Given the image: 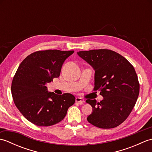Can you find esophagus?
Returning <instances> with one entry per match:
<instances>
[{
	"label": "esophagus",
	"instance_id": "esophagus-1",
	"mask_svg": "<svg viewBox=\"0 0 152 152\" xmlns=\"http://www.w3.org/2000/svg\"><path fill=\"white\" fill-rule=\"evenodd\" d=\"M76 102H78L79 103H83L85 102V100L82 97H79V96H77L76 97Z\"/></svg>",
	"mask_w": 152,
	"mask_h": 152
}]
</instances>
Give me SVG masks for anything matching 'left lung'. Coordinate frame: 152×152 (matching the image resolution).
<instances>
[{"label": "left lung", "instance_id": "8db88e82", "mask_svg": "<svg viewBox=\"0 0 152 152\" xmlns=\"http://www.w3.org/2000/svg\"><path fill=\"white\" fill-rule=\"evenodd\" d=\"M95 70L94 91L103 99H88L93 112L87 119L95 127L114 128L129 115L139 95L140 85L133 66L120 54L110 50L77 52Z\"/></svg>", "mask_w": 152, "mask_h": 152}]
</instances>
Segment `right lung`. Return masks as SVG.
Listing matches in <instances>:
<instances>
[{
	"label": "right lung",
	"instance_id": "right-lung-1",
	"mask_svg": "<svg viewBox=\"0 0 152 152\" xmlns=\"http://www.w3.org/2000/svg\"><path fill=\"white\" fill-rule=\"evenodd\" d=\"M74 51L48 50L30 54L19 64L11 91L16 107L28 121L47 127L62 121L75 102L70 93L48 92L46 84L58 78L64 61Z\"/></svg>",
	"mask_w": 152,
	"mask_h": 152
}]
</instances>
